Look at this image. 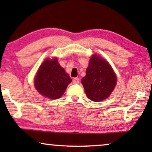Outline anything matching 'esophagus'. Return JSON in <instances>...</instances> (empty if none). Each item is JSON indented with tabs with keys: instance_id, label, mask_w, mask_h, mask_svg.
Masks as SVG:
<instances>
[{
	"instance_id": "34e87169",
	"label": "esophagus",
	"mask_w": 152,
	"mask_h": 152,
	"mask_svg": "<svg viewBox=\"0 0 152 152\" xmlns=\"http://www.w3.org/2000/svg\"><path fill=\"white\" fill-rule=\"evenodd\" d=\"M72 82H73L74 84H79V83H80V78L78 77L74 78L73 80H72Z\"/></svg>"
}]
</instances>
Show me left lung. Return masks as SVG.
<instances>
[{"mask_svg":"<svg viewBox=\"0 0 152 152\" xmlns=\"http://www.w3.org/2000/svg\"><path fill=\"white\" fill-rule=\"evenodd\" d=\"M81 82L87 97L93 102H100L109 97L113 91L117 77L109 62L94 55Z\"/></svg>","mask_w":152,"mask_h":152,"instance_id":"1","label":"left lung"}]
</instances>
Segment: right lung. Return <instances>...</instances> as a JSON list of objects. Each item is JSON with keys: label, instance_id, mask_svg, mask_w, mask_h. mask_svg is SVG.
Wrapping results in <instances>:
<instances>
[{"label": "right lung", "instance_id": "right-lung-1", "mask_svg": "<svg viewBox=\"0 0 152 152\" xmlns=\"http://www.w3.org/2000/svg\"><path fill=\"white\" fill-rule=\"evenodd\" d=\"M71 78L58 63L57 58L45 59L39 67L34 79V86L41 95L57 99L61 97Z\"/></svg>", "mask_w": 152, "mask_h": 152}]
</instances>
